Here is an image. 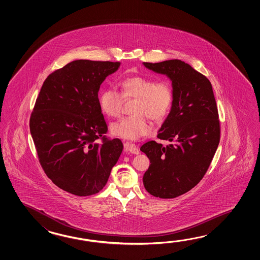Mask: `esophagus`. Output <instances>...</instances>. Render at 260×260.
Instances as JSON below:
<instances>
[{
	"instance_id": "34e87169",
	"label": "esophagus",
	"mask_w": 260,
	"mask_h": 260,
	"mask_svg": "<svg viewBox=\"0 0 260 260\" xmlns=\"http://www.w3.org/2000/svg\"><path fill=\"white\" fill-rule=\"evenodd\" d=\"M124 149L128 152L132 153V154H139V150H138V147L135 144L124 143Z\"/></svg>"
}]
</instances>
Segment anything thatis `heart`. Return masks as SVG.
Wrapping results in <instances>:
<instances>
[{"mask_svg":"<svg viewBox=\"0 0 260 260\" xmlns=\"http://www.w3.org/2000/svg\"><path fill=\"white\" fill-rule=\"evenodd\" d=\"M121 94L116 90L104 89L100 94V106L107 116L119 117L122 111V98L135 99L133 116L111 123L113 135L130 140H138L151 132L149 119L159 122L171 109L174 92L168 81L154 82L151 78L128 76L119 83Z\"/></svg>","mask_w":260,"mask_h":260,"instance_id":"b5f03b06","label":"heart"}]
</instances>
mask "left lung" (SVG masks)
Segmentation results:
<instances>
[{
    "mask_svg": "<svg viewBox=\"0 0 260 260\" xmlns=\"http://www.w3.org/2000/svg\"><path fill=\"white\" fill-rule=\"evenodd\" d=\"M143 64L169 77L174 92L171 111L157 135L174 143L142 145L150 160L144 187L155 197L172 199L194 188L210 166L220 139L217 106L210 81L184 61Z\"/></svg>",
    "mask_w": 260,
    "mask_h": 260,
    "instance_id": "obj_1",
    "label": "left lung"
}]
</instances>
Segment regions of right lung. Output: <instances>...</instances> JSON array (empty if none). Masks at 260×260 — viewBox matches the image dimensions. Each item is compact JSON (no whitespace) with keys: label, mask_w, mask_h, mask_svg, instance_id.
I'll return each mask as SVG.
<instances>
[{"label":"right lung","mask_w":260,"mask_h":260,"mask_svg":"<svg viewBox=\"0 0 260 260\" xmlns=\"http://www.w3.org/2000/svg\"><path fill=\"white\" fill-rule=\"evenodd\" d=\"M120 62L80 59L45 79L29 119L40 164L58 188L78 196L100 192L122 151L105 136L100 84Z\"/></svg>","instance_id":"obj_1"}]
</instances>
